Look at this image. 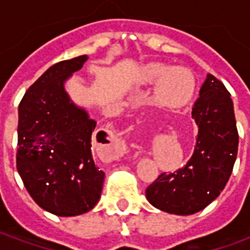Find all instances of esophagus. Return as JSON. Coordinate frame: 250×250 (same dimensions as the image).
Wrapping results in <instances>:
<instances>
[{"label":"esophagus","instance_id":"obj_1","mask_svg":"<svg viewBox=\"0 0 250 250\" xmlns=\"http://www.w3.org/2000/svg\"><path fill=\"white\" fill-rule=\"evenodd\" d=\"M125 143L118 142V143L115 145V150L114 152H112V158H114V159H118V158H120L122 155H125Z\"/></svg>","mask_w":250,"mask_h":250}]
</instances>
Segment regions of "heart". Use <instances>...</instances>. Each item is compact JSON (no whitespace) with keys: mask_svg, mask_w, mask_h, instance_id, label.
Returning a JSON list of instances; mask_svg holds the SVG:
<instances>
[{"mask_svg":"<svg viewBox=\"0 0 250 250\" xmlns=\"http://www.w3.org/2000/svg\"><path fill=\"white\" fill-rule=\"evenodd\" d=\"M142 80L158 82L155 102L166 108H181L190 103L195 92V77L193 72L184 66H171L152 62L143 68Z\"/></svg>","mask_w":250,"mask_h":250,"instance_id":"obj_1","label":"heart"}]
</instances>
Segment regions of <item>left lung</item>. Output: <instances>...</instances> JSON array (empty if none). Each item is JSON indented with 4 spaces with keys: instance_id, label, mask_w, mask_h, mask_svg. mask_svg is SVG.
<instances>
[{
    "instance_id": "1",
    "label": "left lung",
    "mask_w": 250,
    "mask_h": 250,
    "mask_svg": "<svg viewBox=\"0 0 250 250\" xmlns=\"http://www.w3.org/2000/svg\"><path fill=\"white\" fill-rule=\"evenodd\" d=\"M191 116L198 125L191 158L177 171L161 174L146 188L148 202L170 214H194L211 204L228 184L237 158L238 131L230 93L210 73Z\"/></svg>"
}]
</instances>
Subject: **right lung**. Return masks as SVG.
<instances>
[{
    "label": "right lung",
    "mask_w": 250,
    "mask_h": 250,
    "mask_svg": "<svg viewBox=\"0 0 250 250\" xmlns=\"http://www.w3.org/2000/svg\"><path fill=\"white\" fill-rule=\"evenodd\" d=\"M87 60L83 55L48 68L19 105L17 171L36 204L60 217L93 209L103 188L104 173L91 151L96 122L64 88Z\"/></svg>",
    "instance_id": "obj_1"
}]
</instances>
